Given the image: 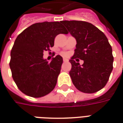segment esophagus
Returning <instances> with one entry per match:
<instances>
[{
  "instance_id": "obj_1",
  "label": "esophagus",
  "mask_w": 123,
  "mask_h": 123,
  "mask_svg": "<svg viewBox=\"0 0 123 123\" xmlns=\"http://www.w3.org/2000/svg\"><path fill=\"white\" fill-rule=\"evenodd\" d=\"M63 61L64 62H68V60L67 59H66V58H63Z\"/></svg>"
}]
</instances>
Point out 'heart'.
<instances>
[{
  "label": "heart",
  "mask_w": 123,
  "mask_h": 123,
  "mask_svg": "<svg viewBox=\"0 0 123 123\" xmlns=\"http://www.w3.org/2000/svg\"><path fill=\"white\" fill-rule=\"evenodd\" d=\"M63 55H64V56H66V55H67V53H63Z\"/></svg>",
  "instance_id": "obj_1"
}]
</instances>
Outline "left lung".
<instances>
[{
	"instance_id": "8db88e82",
	"label": "left lung",
	"mask_w": 123,
	"mask_h": 123,
	"mask_svg": "<svg viewBox=\"0 0 123 123\" xmlns=\"http://www.w3.org/2000/svg\"><path fill=\"white\" fill-rule=\"evenodd\" d=\"M61 23L76 40L74 54L69 61L73 84L82 92H97L106 85L113 70V56L107 38L87 22L65 20ZM76 58L84 61L82 66L75 62Z\"/></svg>"
}]
</instances>
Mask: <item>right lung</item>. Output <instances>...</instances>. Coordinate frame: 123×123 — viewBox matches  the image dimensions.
Listing matches in <instances>:
<instances>
[{
    "mask_svg": "<svg viewBox=\"0 0 123 123\" xmlns=\"http://www.w3.org/2000/svg\"><path fill=\"white\" fill-rule=\"evenodd\" d=\"M60 33H68L61 22L36 23L18 35L10 53V67L18 88L25 95L41 98L53 91L61 72L62 57L48 62L43 51L54 46Z\"/></svg>",
    "mask_w": 123,
    "mask_h": 123,
    "instance_id": "right-lung-1",
    "label": "right lung"
}]
</instances>
